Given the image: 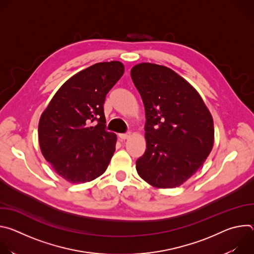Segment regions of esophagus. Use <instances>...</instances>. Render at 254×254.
<instances>
[{"label": "esophagus", "mask_w": 254, "mask_h": 254, "mask_svg": "<svg viewBox=\"0 0 254 254\" xmlns=\"http://www.w3.org/2000/svg\"><path fill=\"white\" fill-rule=\"evenodd\" d=\"M130 134H131V132L128 131V132H126V133H120L119 136H120L122 139H127V138H128V137L130 136Z\"/></svg>", "instance_id": "obj_1"}]
</instances>
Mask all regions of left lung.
<instances>
[{
    "label": "left lung",
    "instance_id": "left-lung-1",
    "mask_svg": "<svg viewBox=\"0 0 254 254\" xmlns=\"http://www.w3.org/2000/svg\"><path fill=\"white\" fill-rule=\"evenodd\" d=\"M130 76L146 112L147 149L136 171L158 188L182 185L213 148L211 114L196 89L166 66L140 63Z\"/></svg>",
    "mask_w": 254,
    "mask_h": 254
}]
</instances>
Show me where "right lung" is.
Returning a JSON list of instances; mask_svg holds the SVG:
<instances>
[{
  "instance_id": "obj_1",
  "label": "right lung",
  "mask_w": 254,
  "mask_h": 254,
  "mask_svg": "<svg viewBox=\"0 0 254 254\" xmlns=\"http://www.w3.org/2000/svg\"><path fill=\"white\" fill-rule=\"evenodd\" d=\"M124 72L119 61L96 63L78 72L58 89L40 118L41 152L70 183L96 179L113 158L117 135L105 129L103 104Z\"/></svg>"
}]
</instances>
